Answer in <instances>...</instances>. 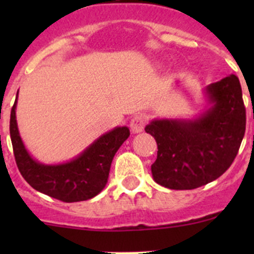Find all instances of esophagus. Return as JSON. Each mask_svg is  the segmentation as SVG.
<instances>
[{
  "label": "esophagus",
  "mask_w": 254,
  "mask_h": 254,
  "mask_svg": "<svg viewBox=\"0 0 254 254\" xmlns=\"http://www.w3.org/2000/svg\"><path fill=\"white\" fill-rule=\"evenodd\" d=\"M146 124V119L143 115H135L134 118L130 122V129L134 134H137V132H141L145 127Z\"/></svg>",
  "instance_id": "1"
}]
</instances>
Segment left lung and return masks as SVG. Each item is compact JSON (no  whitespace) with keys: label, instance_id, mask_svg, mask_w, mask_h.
Here are the masks:
<instances>
[{"label":"left lung","instance_id":"8db88e82","mask_svg":"<svg viewBox=\"0 0 254 254\" xmlns=\"http://www.w3.org/2000/svg\"><path fill=\"white\" fill-rule=\"evenodd\" d=\"M205 94L209 108L195 119H153L146 125L158 148L151 172L166 188L205 186L224 175L236 157L246 130L237 76L209 84Z\"/></svg>","mask_w":254,"mask_h":254}]
</instances>
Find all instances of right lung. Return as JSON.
Wrapping results in <instances>:
<instances>
[{
  "instance_id": "add662e5",
  "label": "right lung",
  "mask_w": 254,
  "mask_h": 254,
  "mask_svg": "<svg viewBox=\"0 0 254 254\" xmlns=\"http://www.w3.org/2000/svg\"><path fill=\"white\" fill-rule=\"evenodd\" d=\"M17 98L11 111L9 134L17 167L29 186L65 203L88 200L101 193L108 182L114 155L129 137V127H114L68 162L44 165L30 156L22 141L16 119Z\"/></svg>"
}]
</instances>
